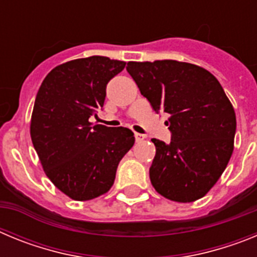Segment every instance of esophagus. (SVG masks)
Instances as JSON below:
<instances>
[{"label":"esophagus","instance_id":"obj_1","mask_svg":"<svg viewBox=\"0 0 257 257\" xmlns=\"http://www.w3.org/2000/svg\"><path fill=\"white\" fill-rule=\"evenodd\" d=\"M135 139H136V142H142V140L145 139V136L143 135V134L135 133Z\"/></svg>","mask_w":257,"mask_h":257}]
</instances>
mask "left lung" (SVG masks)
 <instances>
[{
    "label": "left lung",
    "mask_w": 257,
    "mask_h": 257,
    "mask_svg": "<svg viewBox=\"0 0 257 257\" xmlns=\"http://www.w3.org/2000/svg\"><path fill=\"white\" fill-rule=\"evenodd\" d=\"M126 69L154 110L170 114L171 142L152 139V185L175 202L202 198L234 147L235 113L221 85L208 70L183 61H128Z\"/></svg>",
    "instance_id": "1"
}]
</instances>
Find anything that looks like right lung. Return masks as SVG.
I'll return each instance as SVG.
<instances>
[{"instance_id": "obj_1", "label": "right lung", "mask_w": 257, "mask_h": 257, "mask_svg": "<svg viewBox=\"0 0 257 257\" xmlns=\"http://www.w3.org/2000/svg\"><path fill=\"white\" fill-rule=\"evenodd\" d=\"M124 61L105 56L58 65L36 96L31 138L47 178L76 201L96 198L112 188L118 163L133 148L134 133L88 121L103 108L106 85Z\"/></svg>"}]
</instances>
